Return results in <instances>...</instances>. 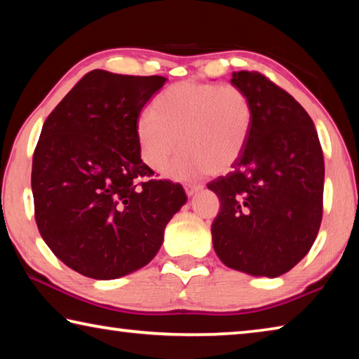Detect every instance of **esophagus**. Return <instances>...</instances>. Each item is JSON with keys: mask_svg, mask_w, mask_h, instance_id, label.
<instances>
[{"mask_svg": "<svg viewBox=\"0 0 359 359\" xmlns=\"http://www.w3.org/2000/svg\"><path fill=\"white\" fill-rule=\"evenodd\" d=\"M199 190H203V185L201 184H187L185 185L187 196H193V194L198 193Z\"/></svg>", "mask_w": 359, "mask_h": 359, "instance_id": "esophagus-1", "label": "esophagus"}]
</instances>
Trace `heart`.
Here are the masks:
<instances>
[{
  "mask_svg": "<svg viewBox=\"0 0 359 359\" xmlns=\"http://www.w3.org/2000/svg\"><path fill=\"white\" fill-rule=\"evenodd\" d=\"M253 126V104L245 90L236 85L185 81L156 96L150 112L136 121L141 160L151 171L190 179L209 171L220 174L239 160Z\"/></svg>",
  "mask_w": 359,
  "mask_h": 359,
  "instance_id": "heart-1",
  "label": "heart"
}]
</instances>
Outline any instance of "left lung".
<instances>
[{
    "label": "left lung",
    "mask_w": 359,
    "mask_h": 359,
    "mask_svg": "<svg viewBox=\"0 0 359 359\" xmlns=\"http://www.w3.org/2000/svg\"><path fill=\"white\" fill-rule=\"evenodd\" d=\"M253 126L233 171L208 185L220 199L212 223L217 257L231 269L278 277L306 257L323 215L325 161L312 118L259 72H233Z\"/></svg>",
    "instance_id": "obj_1"
}]
</instances>
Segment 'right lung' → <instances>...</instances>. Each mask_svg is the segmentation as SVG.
Here are the masks:
<instances>
[{
	"label": "right lung",
	"instance_id": "add662e5",
	"mask_svg": "<svg viewBox=\"0 0 359 359\" xmlns=\"http://www.w3.org/2000/svg\"><path fill=\"white\" fill-rule=\"evenodd\" d=\"M165 82L90 71L42 125L32 171L36 223L53 255L85 277L112 280L149 264L187 203L182 185L150 180L139 155L136 121Z\"/></svg>",
	"mask_w": 359,
	"mask_h": 359
}]
</instances>
